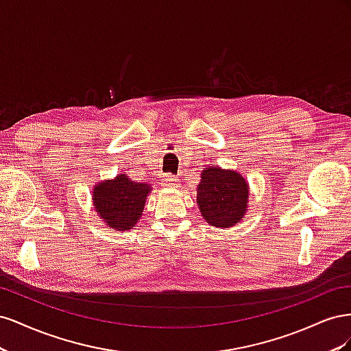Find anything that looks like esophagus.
Segmentation results:
<instances>
[{
    "mask_svg": "<svg viewBox=\"0 0 351 351\" xmlns=\"http://www.w3.org/2000/svg\"><path fill=\"white\" fill-rule=\"evenodd\" d=\"M161 186H162V187H167V189H173V187L177 186V178H176L174 176H171V174H167V176L162 178Z\"/></svg>",
    "mask_w": 351,
    "mask_h": 351,
    "instance_id": "34e87169",
    "label": "esophagus"
}]
</instances>
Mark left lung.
<instances>
[{"instance_id": "1", "label": "left lung", "mask_w": 351, "mask_h": 351, "mask_svg": "<svg viewBox=\"0 0 351 351\" xmlns=\"http://www.w3.org/2000/svg\"><path fill=\"white\" fill-rule=\"evenodd\" d=\"M249 184L241 174L209 167L200 174L197 205L210 227L236 226L247 210Z\"/></svg>"}]
</instances>
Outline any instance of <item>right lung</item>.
Returning <instances> with one entry per match:
<instances>
[{
  "label": "right lung",
  "mask_w": 351,
  "mask_h": 351,
  "mask_svg": "<svg viewBox=\"0 0 351 351\" xmlns=\"http://www.w3.org/2000/svg\"><path fill=\"white\" fill-rule=\"evenodd\" d=\"M151 192V184L136 183L127 174H119L95 186L92 200L105 226L117 231H129L141 219Z\"/></svg>",
  "instance_id": "right-lung-1"
}]
</instances>
